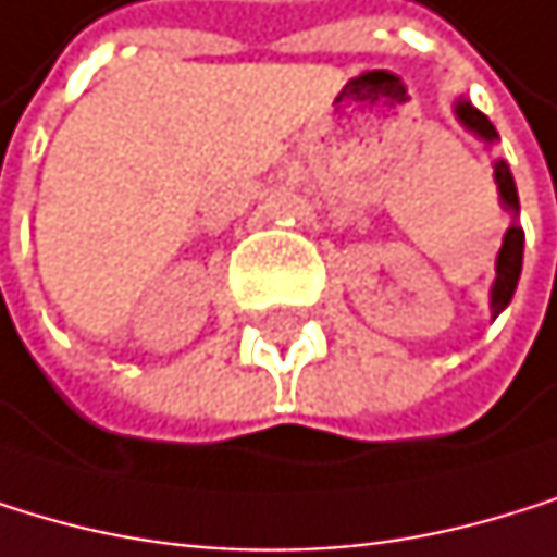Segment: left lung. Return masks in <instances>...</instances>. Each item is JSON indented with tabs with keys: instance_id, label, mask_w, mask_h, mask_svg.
Returning a JSON list of instances; mask_svg holds the SVG:
<instances>
[{
	"instance_id": "1",
	"label": "left lung",
	"mask_w": 557,
	"mask_h": 557,
	"mask_svg": "<svg viewBox=\"0 0 557 557\" xmlns=\"http://www.w3.org/2000/svg\"><path fill=\"white\" fill-rule=\"evenodd\" d=\"M454 113L460 124L471 131L474 137H481L484 144H497V131L491 120L467 100V97H457L454 100ZM494 184H497V195H500V205L511 211V224L508 232H504V242H500V251H497V265H494V282H491V319H497L508 302L515 299V288H518V278H521V262H524V232L518 224V214H521V205H518V187H515V177H511V168L504 164L500 158L494 161Z\"/></svg>"
}]
</instances>
